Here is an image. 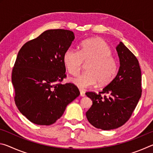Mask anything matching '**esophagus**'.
Here are the masks:
<instances>
[{"label": "esophagus", "instance_id": "obj_1", "mask_svg": "<svg viewBox=\"0 0 153 153\" xmlns=\"http://www.w3.org/2000/svg\"><path fill=\"white\" fill-rule=\"evenodd\" d=\"M79 92H80V96L82 97H85V92L84 91V90H82V89H79Z\"/></svg>", "mask_w": 153, "mask_h": 153}]
</instances>
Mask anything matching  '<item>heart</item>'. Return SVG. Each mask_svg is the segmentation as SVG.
I'll return each mask as SVG.
<instances>
[{
  "instance_id": "b5f03b06",
  "label": "heart",
  "mask_w": 153,
  "mask_h": 153,
  "mask_svg": "<svg viewBox=\"0 0 153 153\" xmlns=\"http://www.w3.org/2000/svg\"><path fill=\"white\" fill-rule=\"evenodd\" d=\"M63 63L73 76L78 74L86 64V71L72 79L80 88L92 86L97 82L101 86L108 85L117 70V62L112 55V50L100 38L84 40L80 51L74 48H67L63 55Z\"/></svg>"
}]
</instances>
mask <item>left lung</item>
Returning a JSON list of instances; mask_svg holds the SVG:
<instances>
[{"label": "left lung", "mask_w": 153, "mask_h": 153, "mask_svg": "<svg viewBox=\"0 0 153 153\" xmlns=\"http://www.w3.org/2000/svg\"><path fill=\"white\" fill-rule=\"evenodd\" d=\"M120 67L117 76L97 94L87 92L92 100L86 113L89 122L103 130L120 128L129 120L142 94L141 69L136 56L120 42L117 48Z\"/></svg>", "instance_id": "8db88e82"}]
</instances>
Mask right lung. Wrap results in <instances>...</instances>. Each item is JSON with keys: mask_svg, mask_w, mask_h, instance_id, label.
<instances>
[{"mask_svg": "<svg viewBox=\"0 0 153 153\" xmlns=\"http://www.w3.org/2000/svg\"><path fill=\"white\" fill-rule=\"evenodd\" d=\"M74 38L70 30H46L24 44L18 53L11 77L15 102L31 122L55 123L79 95L75 84H61L67 77L63 55Z\"/></svg>", "mask_w": 153, "mask_h": 153, "instance_id": "1", "label": "right lung"}]
</instances>
